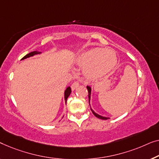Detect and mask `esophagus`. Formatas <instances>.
Masks as SVG:
<instances>
[{
	"label": "esophagus",
	"instance_id": "1",
	"mask_svg": "<svg viewBox=\"0 0 159 159\" xmlns=\"http://www.w3.org/2000/svg\"><path fill=\"white\" fill-rule=\"evenodd\" d=\"M79 86V83L78 81H75L73 83L72 85H71V89H72V90H74V89H76Z\"/></svg>",
	"mask_w": 159,
	"mask_h": 159
}]
</instances>
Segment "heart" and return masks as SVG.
<instances>
[{"mask_svg":"<svg viewBox=\"0 0 159 159\" xmlns=\"http://www.w3.org/2000/svg\"><path fill=\"white\" fill-rule=\"evenodd\" d=\"M117 63V57L112 50L94 48L81 53L77 64L84 68V73L90 79H100L111 72Z\"/></svg>","mask_w":159,"mask_h":159,"instance_id":"obj_1","label":"heart"}]
</instances>
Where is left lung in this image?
I'll return each instance as SVG.
<instances>
[{"instance_id":"left-lung-1","label":"left lung","mask_w":159,"mask_h":159,"mask_svg":"<svg viewBox=\"0 0 159 159\" xmlns=\"http://www.w3.org/2000/svg\"><path fill=\"white\" fill-rule=\"evenodd\" d=\"M87 87V89H88V91H89V105H90V100H91V88L90 86H86ZM91 107V106H90ZM91 110L92 111V113L94 115L95 117H97V118H99V119L101 120H107L109 119V117H102V116L98 115L97 113H96L91 108Z\"/></svg>"}]
</instances>
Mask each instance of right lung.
Wrapping results in <instances>:
<instances>
[{"instance_id": "right-lung-1", "label": "right lung", "mask_w": 159, "mask_h": 159, "mask_svg": "<svg viewBox=\"0 0 159 159\" xmlns=\"http://www.w3.org/2000/svg\"><path fill=\"white\" fill-rule=\"evenodd\" d=\"M40 53H41V52H38V51H34V52H31L30 53H29V54L26 55L25 56H24L23 58H22L21 60H24V59H26V58L32 57V56H34V55H35L40 54ZM70 93H71V89H70V86H68V88L66 89V90L65 91V93H64V98H65V101H66V102L67 101V99H68V97H69V96H70Z\"/></svg>"}]
</instances>
